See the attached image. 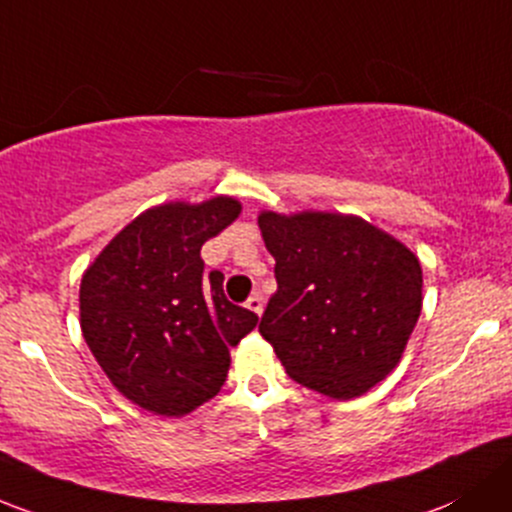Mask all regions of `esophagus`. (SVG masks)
I'll return each instance as SVG.
<instances>
[{
    "label": "esophagus",
    "mask_w": 512,
    "mask_h": 512,
    "mask_svg": "<svg viewBox=\"0 0 512 512\" xmlns=\"http://www.w3.org/2000/svg\"><path fill=\"white\" fill-rule=\"evenodd\" d=\"M245 306H247V309H250V311H255L257 316H262V311H265V299H262L260 294H252V297L247 299Z\"/></svg>",
    "instance_id": "obj_1"
}]
</instances>
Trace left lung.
<instances>
[{"mask_svg": "<svg viewBox=\"0 0 512 512\" xmlns=\"http://www.w3.org/2000/svg\"><path fill=\"white\" fill-rule=\"evenodd\" d=\"M277 292L260 321L289 378L353 400L400 363L422 311V265L360 215H257Z\"/></svg>", "mask_w": 512, "mask_h": 512, "instance_id": "8db88e82", "label": "left lung"}]
</instances>
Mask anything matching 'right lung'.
I'll return each mask as SVG.
<instances>
[{
    "label": "right lung",
    "instance_id": "1",
    "mask_svg": "<svg viewBox=\"0 0 512 512\" xmlns=\"http://www.w3.org/2000/svg\"><path fill=\"white\" fill-rule=\"evenodd\" d=\"M242 211L233 196L147 208L80 279V331L120 395L159 417H184L228 378L230 348L257 316L230 304L201 247Z\"/></svg>",
    "mask_w": 512,
    "mask_h": 512
}]
</instances>
